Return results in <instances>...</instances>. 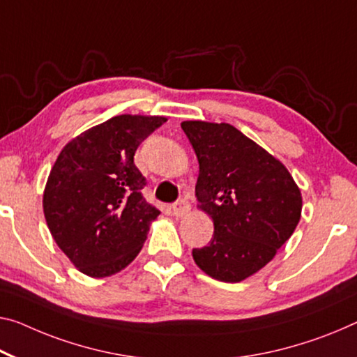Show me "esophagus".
Listing matches in <instances>:
<instances>
[{
    "instance_id": "obj_1",
    "label": "esophagus",
    "mask_w": 357,
    "mask_h": 357,
    "mask_svg": "<svg viewBox=\"0 0 357 357\" xmlns=\"http://www.w3.org/2000/svg\"><path fill=\"white\" fill-rule=\"evenodd\" d=\"M190 209H191V206L186 201H183V199L178 201V202H175V204L172 206V212H174L175 217L186 215V213L190 212Z\"/></svg>"
}]
</instances>
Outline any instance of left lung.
Instances as JSON below:
<instances>
[{"instance_id": "1", "label": "left lung", "mask_w": 357, "mask_h": 357, "mask_svg": "<svg viewBox=\"0 0 357 357\" xmlns=\"http://www.w3.org/2000/svg\"><path fill=\"white\" fill-rule=\"evenodd\" d=\"M199 162L197 209L213 222L196 265L222 282H241L268 265L301 217V191L287 167L228 123L183 121Z\"/></svg>"}]
</instances>
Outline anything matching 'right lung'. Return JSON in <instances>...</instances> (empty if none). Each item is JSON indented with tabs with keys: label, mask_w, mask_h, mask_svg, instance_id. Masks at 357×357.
<instances>
[{
	"label": "right lung",
	"mask_w": 357,
	"mask_h": 357,
	"mask_svg": "<svg viewBox=\"0 0 357 357\" xmlns=\"http://www.w3.org/2000/svg\"><path fill=\"white\" fill-rule=\"evenodd\" d=\"M166 116L119 114L71 139L59 153L43 193L54 241L91 278L116 274L145 244L160 215L142 193L137 146Z\"/></svg>",
	"instance_id": "add662e5"
}]
</instances>
